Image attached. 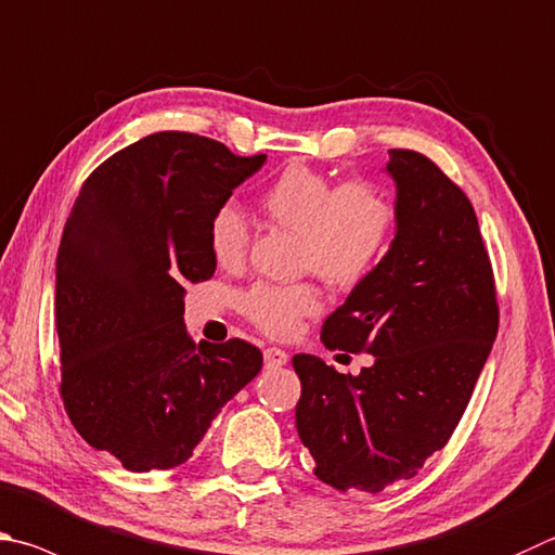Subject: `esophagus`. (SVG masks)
<instances>
[{
  "label": "esophagus",
  "mask_w": 555,
  "mask_h": 555,
  "mask_svg": "<svg viewBox=\"0 0 555 555\" xmlns=\"http://www.w3.org/2000/svg\"><path fill=\"white\" fill-rule=\"evenodd\" d=\"M288 361V354L284 349H279V347H267L264 349V364H267V369H279V366H284Z\"/></svg>",
  "instance_id": "obj_1"
}]
</instances>
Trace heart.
Masks as SVG:
<instances>
[{
    "mask_svg": "<svg viewBox=\"0 0 555 555\" xmlns=\"http://www.w3.org/2000/svg\"><path fill=\"white\" fill-rule=\"evenodd\" d=\"M259 204L276 225L300 235L298 269L315 271L332 288H357L371 276L398 230V206L369 179L337 184L308 165H291L261 189ZM208 247L220 267H240L249 223L235 204H220L208 223ZM245 318L271 337H288L320 310L312 281L255 284L240 298Z\"/></svg>",
    "mask_w": 555,
    "mask_h": 555,
    "instance_id": "obj_1",
    "label": "heart"
}]
</instances>
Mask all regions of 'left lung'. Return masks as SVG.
I'll use <instances>...</instances> for the list:
<instances>
[{"label":"left lung","instance_id":"8db88e82","mask_svg":"<svg viewBox=\"0 0 555 555\" xmlns=\"http://www.w3.org/2000/svg\"><path fill=\"white\" fill-rule=\"evenodd\" d=\"M398 233L371 276L322 322L327 349L374 354L359 376L296 354V427L315 476L380 492L415 478L466 412L500 327L495 274L476 210L437 163L388 150Z\"/></svg>","mask_w":555,"mask_h":555}]
</instances>
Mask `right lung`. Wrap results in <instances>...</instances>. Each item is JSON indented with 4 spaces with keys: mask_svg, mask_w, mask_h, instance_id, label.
<instances>
[{
    "mask_svg": "<svg viewBox=\"0 0 555 555\" xmlns=\"http://www.w3.org/2000/svg\"><path fill=\"white\" fill-rule=\"evenodd\" d=\"M267 155L163 130L104 159L57 251L60 398L89 447L128 470L184 463L220 408L261 371L245 339L196 347L184 288L208 281V223Z\"/></svg>",
    "mask_w": 555,
    "mask_h": 555,
    "instance_id": "add662e5",
    "label": "right lung"
}]
</instances>
